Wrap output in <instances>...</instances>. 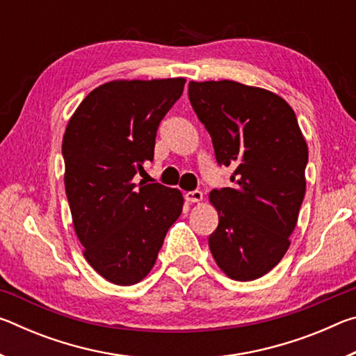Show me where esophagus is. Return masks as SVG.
Wrapping results in <instances>:
<instances>
[{"mask_svg": "<svg viewBox=\"0 0 356 356\" xmlns=\"http://www.w3.org/2000/svg\"><path fill=\"white\" fill-rule=\"evenodd\" d=\"M185 200L188 202H200V201H202V193L200 190L186 191L185 193Z\"/></svg>", "mask_w": 356, "mask_h": 356, "instance_id": "obj_1", "label": "esophagus"}]
</instances>
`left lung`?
Returning <instances> with one entry per match:
<instances>
[{"instance_id":"obj_1","label":"left lung","mask_w":356,"mask_h":356,"mask_svg":"<svg viewBox=\"0 0 356 356\" xmlns=\"http://www.w3.org/2000/svg\"><path fill=\"white\" fill-rule=\"evenodd\" d=\"M191 106L212 138L232 186L210 191L218 227L209 248L229 278L268 273L291 245L306 191L308 146L287 102L262 88L221 80L190 81Z\"/></svg>"}]
</instances>
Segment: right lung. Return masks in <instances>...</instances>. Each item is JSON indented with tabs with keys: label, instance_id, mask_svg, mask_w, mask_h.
I'll use <instances>...</instances> for the list:
<instances>
[{
	"label": "right lung",
	"instance_id": "add662e5",
	"mask_svg": "<svg viewBox=\"0 0 356 356\" xmlns=\"http://www.w3.org/2000/svg\"><path fill=\"white\" fill-rule=\"evenodd\" d=\"M185 78L114 80L89 92L63 138L64 184L88 264L118 286L146 278L184 207L177 188L134 182Z\"/></svg>",
	"mask_w": 356,
	"mask_h": 356
}]
</instances>
